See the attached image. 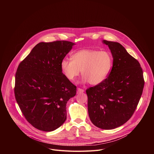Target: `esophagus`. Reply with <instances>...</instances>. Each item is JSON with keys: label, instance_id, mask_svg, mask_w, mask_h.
<instances>
[{"label": "esophagus", "instance_id": "esophagus-1", "mask_svg": "<svg viewBox=\"0 0 154 154\" xmlns=\"http://www.w3.org/2000/svg\"><path fill=\"white\" fill-rule=\"evenodd\" d=\"M77 93H82L84 92V90L79 88H77Z\"/></svg>", "mask_w": 154, "mask_h": 154}]
</instances>
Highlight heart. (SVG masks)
I'll return each mask as SVG.
<instances>
[{
  "mask_svg": "<svg viewBox=\"0 0 154 154\" xmlns=\"http://www.w3.org/2000/svg\"><path fill=\"white\" fill-rule=\"evenodd\" d=\"M113 66L112 54L106 51L82 49L72 55V60L63 58L60 63L61 71L68 80L74 81L80 74L82 80L93 85L103 82L111 72Z\"/></svg>",
  "mask_w": 154,
  "mask_h": 154,
  "instance_id": "obj_1",
  "label": "heart"
}]
</instances>
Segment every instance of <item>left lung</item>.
<instances>
[{
  "instance_id": "obj_1",
  "label": "left lung",
  "mask_w": 154,
  "mask_h": 154,
  "mask_svg": "<svg viewBox=\"0 0 154 154\" xmlns=\"http://www.w3.org/2000/svg\"><path fill=\"white\" fill-rule=\"evenodd\" d=\"M111 51L113 67L101 83L86 90L88 111L96 127L111 130L133 115L143 93V72L139 62L117 42L103 40Z\"/></svg>"
}]
</instances>
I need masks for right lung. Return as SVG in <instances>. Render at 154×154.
Returning a JSON list of instances; mask_svg holds the SVG:
<instances>
[{
  "mask_svg": "<svg viewBox=\"0 0 154 154\" xmlns=\"http://www.w3.org/2000/svg\"><path fill=\"white\" fill-rule=\"evenodd\" d=\"M75 44L41 42L17 68L14 95L27 121L36 128L52 131L66 119L67 102L76 86L63 74L60 63Z\"/></svg>",
  "mask_w": 154,
  "mask_h": 154,
  "instance_id": "1",
  "label": "right lung"
}]
</instances>
